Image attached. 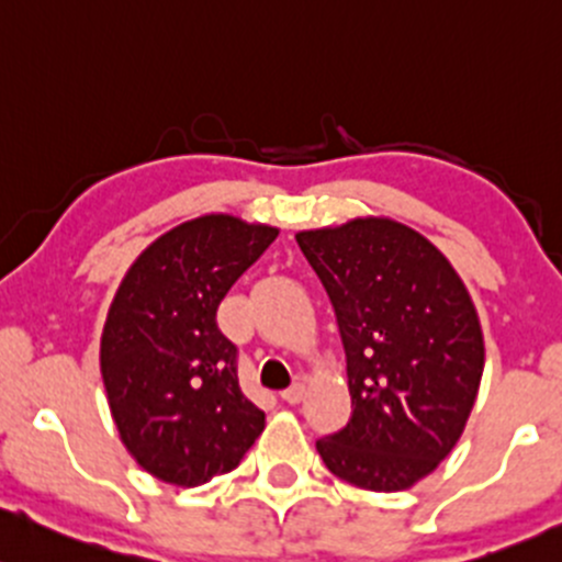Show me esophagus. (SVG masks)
<instances>
[{
    "mask_svg": "<svg viewBox=\"0 0 562 562\" xmlns=\"http://www.w3.org/2000/svg\"><path fill=\"white\" fill-rule=\"evenodd\" d=\"M304 393H306V387H304V382H293L291 387L288 390H282V401H285V404H299L301 398H304Z\"/></svg>",
    "mask_w": 562,
    "mask_h": 562,
    "instance_id": "1",
    "label": "esophagus"
}]
</instances>
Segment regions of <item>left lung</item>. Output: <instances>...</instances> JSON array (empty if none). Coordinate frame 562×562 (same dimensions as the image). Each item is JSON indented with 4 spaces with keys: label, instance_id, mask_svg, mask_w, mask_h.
I'll return each mask as SVG.
<instances>
[{
    "label": "left lung",
    "instance_id": "1",
    "mask_svg": "<svg viewBox=\"0 0 562 562\" xmlns=\"http://www.w3.org/2000/svg\"><path fill=\"white\" fill-rule=\"evenodd\" d=\"M296 241L334 306L352 415L317 441L330 474L395 493L463 436L484 369L480 315L445 252L390 217H352Z\"/></svg>",
    "mask_w": 562,
    "mask_h": 562
}]
</instances>
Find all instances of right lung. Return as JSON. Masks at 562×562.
I'll list each match as a JSON object with an SVG mask.
<instances>
[{
	"instance_id": "1",
	"label": "right lung",
	"mask_w": 562,
	"mask_h": 562,
	"mask_svg": "<svg viewBox=\"0 0 562 562\" xmlns=\"http://www.w3.org/2000/svg\"><path fill=\"white\" fill-rule=\"evenodd\" d=\"M277 234L226 212L193 217L150 241L112 296L99 369L123 447L156 480L196 487L228 474L261 436L266 417L215 317Z\"/></svg>"
}]
</instances>
